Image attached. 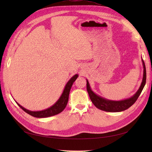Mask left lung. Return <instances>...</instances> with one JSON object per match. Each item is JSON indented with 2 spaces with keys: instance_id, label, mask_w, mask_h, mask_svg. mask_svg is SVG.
I'll return each instance as SVG.
<instances>
[{
  "instance_id": "8db88e82",
  "label": "left lung",
  "mask_w": 152,
  "mask_h": 152,
  "mask_svg": "<svg viewBox=\"0 0 152 152\" xmlns=\"http://www.w3.org/2000/svg\"><path fill=\"white\" fill-rule=\"evenodd\" d=\"M144 68V72H143V78L142 82L141 83L139 89L136 93L132 96L131 97L128 98L127 99L121 100V101H112V100H108L105 98H103L102 96L96 95V93L93 92L91 87H90L89 83L88 80H87V91L88 92L90 99L91 100L93 104H94L96 108L101 110L103 111L109 112H119L125 110L133 105L134 103L136 102L138 96H140V93L142 91L144 87L146 84V66L143 60H142Z\"/></svg>"
}]
</instances>
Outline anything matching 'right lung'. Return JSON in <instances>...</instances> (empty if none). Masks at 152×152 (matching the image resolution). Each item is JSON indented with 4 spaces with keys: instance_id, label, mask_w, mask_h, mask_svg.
<instances>
[{
    "instance_id": "obj_1",
    "label": "right lung",
    "mask_w": 152,
    "mask_h": 152,
    "mask_svg": "<svg viewBox=\"0 0 152 152\" xmlns=\"http://www.w3.org/2000/svg\"><path fill=\"white\" fill-rule=\"evenodd\" d=\"M78 77V74H75V75L73 76L72 78L68 81L65 87H64L62 95H61L59 99L57 100V102L55 103L53 105L50 106V108H48L47 109L43 110L41 111H31L23 107L22 106L18 104L17 102H16V103H17L18 105L23 110L27 113L28 114H29L35 118H48L50 117V116L57 115L61 113L64 108H65L68 101H69V93L70 91L71 87H72L73 83L76 81V80Z\"/></svg>"
}]
</instances>
